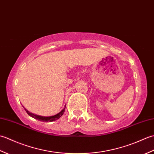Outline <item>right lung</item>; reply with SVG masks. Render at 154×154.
I'll return each instance as SVG.
<instances>
[{"instance_id":"add662e5","label":"right lung","mask_w":154,"mask_h":154,"mask_svg":"<svg viewBox=\"0 0 154 154\" xmlns=\"http://www.w3.org/2000/svg\"><path fill=\"white\" fill-rule=\"evenodd\" d=\"M65 106H66V104L65 105V107L63 108V109L62 110L61 112H59L58 114H55L54 116H39V115H36V114H34L33 113H31L28 111L26 109H24L26 112L28 113V114L29 116H30L31 117L34 118V119L38 120L40 121H42V122H53V121L56 120L57 119H60V118L63 115L64 112H65Z\"/></svg>"}]
</instances>
